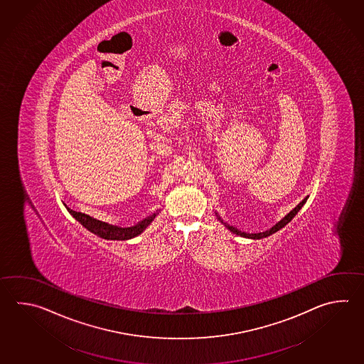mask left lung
<instances>
[{"label":"left lung","instance_id":"left-lung-1","mask_svg":"<svg viewBox=\"0 0 364 364\" xmlns=\"http://www.w3.org/2000/svg\"><path fill=\"white\" fill-rule=\"evenodd\" d=\"M307 200V197L304 198L299 205H297L296 208H293L291 211H290L288 215L285 216L282 220L277 223L276 225H274L271 230H266V232H260V233H246V232H241V230H238L237 228H235V227H232L230 224H227V223H223L230 232H233L235 235H238V236H241V237H247V238H254V240H259V238L267 237L269 235H272L274 232H277L279 230H282V227H285L288 223L294 218V216L297 215L298 211L302 208V206L304 205V202ZM220 219V218H219Z\"/></svg>","mask_w":364,"mask_h":364}]
</instances>
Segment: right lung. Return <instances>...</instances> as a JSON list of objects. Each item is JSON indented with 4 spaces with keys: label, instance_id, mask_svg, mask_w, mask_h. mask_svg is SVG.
<instances>
[{
    "label": "right lung",
    "instance_id": "1",
    "mask_svg": "<svg viewBox=\"0 0 364 364\" xmlns=\"http://www.w3.org/2000/svg\"><path fill=\"white\" fill-rule=\"evenodd\" d=\"M67 210H68V213L71 215L74 216L77 222L82 224V227H85L92 233H95V235L100 236V237L106 238V240H128V238L136 237L156 218V214H153V215L149 216V218L144 219L141 222L137 223L134 227L120 228V227H117V225H110L107 223L100 222L97 219H93L92 216L85 215L82 213H77V211H74V210H71L70 208H67Z\"/></svg>",
    "mask_w": 364,
    "mask_h": 364
}]
</instances>
